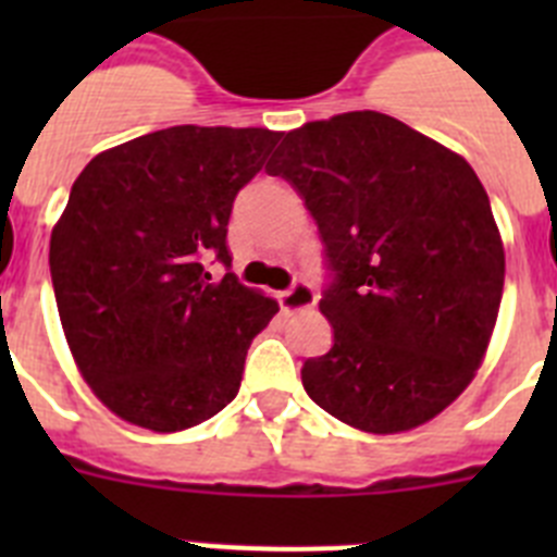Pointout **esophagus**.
I'll list each match as a JSON object with an SVG mask.
<instances>
[{"label": "esophagus", "instance_id": "34e87169", "mask_svg": "<svg viewBox=\"0 0 557 557\" xmlns=\"http://www.w3.org/2000/svg\"><path fill=\"white\" fill-rule=\"evenodd\" d=\"M318 295H314L312 284H307L304 278L293 282V287L278 293V304H282L284 312H301V309H312Z\"/></svg>", "mask_w": 557, "mask_h": 557}]
</instances>
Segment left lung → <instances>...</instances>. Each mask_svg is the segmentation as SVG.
<instances>
[{"mask_svg": "<svg viewBox=\"0 0 557 557\" xmlns=\"http://www.w3.org/2000/svg\"><path fill=\"white\" fill-rule=\"evenodd\" d=\"M264 170L304 198L332 278L334 346L304 362V391L373 435L426 424L474 379L505 287L476 172L379 111L289 131Z\"/></svg>", "mask_w": 557, "mask_h": 557, "instance_id": "left-lung-1", "label": "left lung"}]
</instances>
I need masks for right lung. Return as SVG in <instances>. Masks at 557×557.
<instances>
[{"label":"right lung","instance_id":"add662e5","mask_svg":"<svg viewBox=\"0 0 557 557\" xmlns=\"http://www.w3.org/2000/svg\"><path fill=\"white\" fill-rule=\"evenodd\" d=\"M282 133L175 125L100 152L49 239L58 314L102 405L152 432L218 416L239 393L250 339L278 304L231 268L234 198Z\"/></svg>","mask_w":557,"mask_h":557}]
</instances>
